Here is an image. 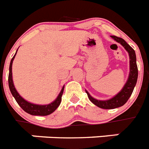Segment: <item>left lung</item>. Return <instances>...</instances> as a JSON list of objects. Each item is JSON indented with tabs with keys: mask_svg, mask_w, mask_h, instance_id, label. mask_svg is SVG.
<instances>
[{
	"mask_svg": "<svg viewBox=\"0 0 149 149\" xmlns=\"http://www.w3.org/2000/svg\"><path fill=\"white\" fill-rule=\"evenodd\" d=\"M111 37L114 40L120 43L125 48L126 50L129 53L130 71V75L129 77H128V80L126 84L124 85V88L120 90V93H118L116 96H114L111 100H105V101H100V100H95L90 96L87 91H86L89 100L92 102L94 105H96L98 107L104 109H116V108L120 107L122 105H124L131 96L133 89H134L136 84L137 78H138V68H137L136 58V53L134 49L123 38L114 36V35H111Z\"/></svg>",
	"mask_w": 149,
	"mask_h": 149,
	"instance_id": "8db88e82",
	"label": "left lung"
}]
</instances>
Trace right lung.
<instances>
[{
	"label": "right lung",
	"instance_id": "right-lung-1",
	"mask_svg": "<svg viewBox=\"0 0 149 149\" xmlns=\"http://www.w3.org/2000/svg\"><path fill=\"white\" fill-rule=\"evenodd\" d=\"M16 54L14 55V56L13 57L10 61V72H9L8 76L9 87H10V90L11 93L13 96V97L15 98V100L17 102V103L19 104V105L22 109H23L25 112L29 113L30 114H32V115H40V116H45V115L50 114L51 113H53V111H55L56 109L59 107V105H60L61 101H62V93H63V90H64V87H62L60 93L59 94V96L56 98V100L54 102H53L52 103L49 104V105H35V104L30 103L29 102L25 101L23 98H22L19 96V94L18 93V92L16 91V89H15V87H14L13 82L12 64Z\"/></svg>",
	"mask_w": 149,
	"mask_h": 149
}]
</instances>
